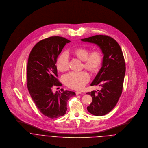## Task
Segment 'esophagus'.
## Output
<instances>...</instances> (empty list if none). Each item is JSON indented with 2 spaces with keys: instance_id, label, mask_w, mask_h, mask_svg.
I'll return each mask as SVG.
<instances>
[{
  "instance_id": "1",
  "label": "esophagus",
  "mask_w": 148,
  "mask_h": 148,
  "mask_svg": "<svg viewBox=\"0 0 148 148\" xmlns=\"http://www.w3.org/2000/svg\"><path fill=\"white\" fill-rule=\"evenodd\" d=\"M75 93H76V95H79V94H82V93L81 92H80V91H76Z\"/></svg>"
}]
</instances>
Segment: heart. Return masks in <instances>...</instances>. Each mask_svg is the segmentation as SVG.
Here are the masks:
<instances>
[{"instance_id":"b5f03b06","label":"heart","mask_w":148,"mask_h":148,"mask_svg":"<svg viewBox=\"0 0 148 148\" xmlns=\"http://www.w3.org/2000/svg\"><path fill=\"white\" fill-rule=\"evenodd\" d=\"M88 48L79 47L72 49L70 55L83 61L82 67L91 73H95L99 70L102 63L101 53L97 50H93L89 53ZM68 58L63 53L59 55L56 61V67L60 72H65L68 69ZM89 80V76L85 71L80 72H71L63 77L64 84L68 88L73 89H81Z\"/></svg>"}]
</instances>
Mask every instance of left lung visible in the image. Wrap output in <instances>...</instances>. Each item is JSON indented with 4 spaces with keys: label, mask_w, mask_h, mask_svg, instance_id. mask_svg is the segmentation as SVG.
Listing matches in <instances>:
<instances>
[{
    "label": "left lung",
    "mask_w": 148,
    "mask_h": 148,
    "mask_svg": "<svg viewBox=\"0 0 148 148\" xmlns=\"http://www.w3.org/2000/svg\"><path fill=\"white\" fill-rule=\"evenodd\" d=\"M81 40L97 44L104 55L102 67L90 84L101 89L87 93L92 97L88 111L95 116H104L114 108L122 93L126 69L124 55L118 42L110 36L99 35Z\"/></svg>",
    "instance_id": "left-lung-1"
}]
</instances>
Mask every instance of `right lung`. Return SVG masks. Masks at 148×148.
<instances>
[{
	"label": "right lung",
	"instance_id": "obj_1",
	"mask_svg": "<svg viewBox=\"0 0 148 148\" xmlns=\"http://www.w3.org/2000/svg\"><path fill=\"white\" fill-rule=\"evenodd\" d=\"M70 40L60 36H52L35 44L28 57L27 88L35 105L44 116L55 119L64 116L69 98L74 92L64 90L53 93L52 88L62 84L57 79L56 65L58 57Z\"/></svg>",
	"mask_w": 148,
	"mask_h": 148
}]
</instances>
